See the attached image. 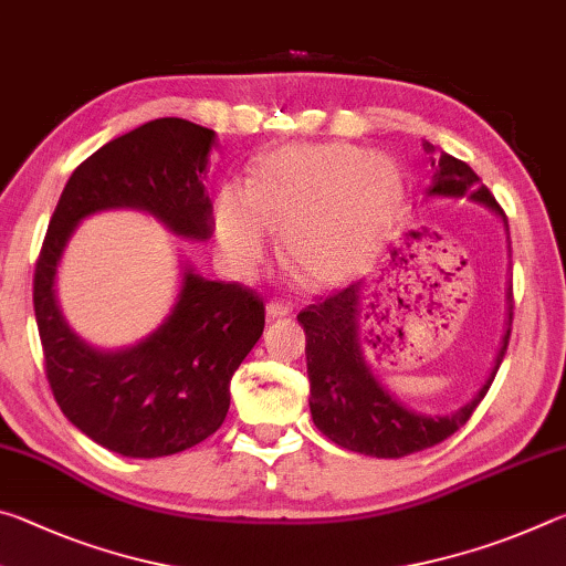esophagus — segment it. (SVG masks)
<instances>
[{"label": "esophagus", "instance_id": "obj_1", "mask_svg": "<svg viewBox=\"0 0 566 566\" xmlns=\"http://www.w3.org/2000/svg\"><path fill=\"white\" fill-rule=\"evenodd\" d=\"M292 312V302H284V300H272L270 304H266V314L270 317H286V314Z\"/></svg>", "mask_w": 566, "mask_h": 566}]
</instances>
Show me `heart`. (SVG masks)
Segmentation results:
<instances>
[{"label": "heart", "mask_w": 566, "mask_h": 566, "mask_svg": "<svg viewBox=\"0 0 566 566\" xmlns=\"http://www.w3.org/2000/svg\"><path fill=\"white\" fill-rule=\"evenodd\" d=\"M399 171L352 145H292L272 151L252 187L224 185L214 232L227 264L252 272L282 229L284 262L312 284H344L375 260L399 202Z\"/></svg>", "instance_id": "b5f03b06"}]
</instances>
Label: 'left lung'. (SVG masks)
<instances>
[{
  "mask_svg": "<svg viewBox=\"0 0 566 566\" xmlns=\"http://www.w3.org/2000/svg\"><path fill=\"white\" fill-rule=\"evenodd\" d=\"M424 151L432 161V185L427 189L429 197H469L502 214L494 195L482 185V179L474 175L467 161L447 155V151H437L429 142H424ZM361 300V284L357 282L296 314V322L306 334V375H310V409L314 424L334 444L377 459H399L444 442L459 427L467 424L479 401L490 391L496 369L504 359L514 317L512 286L506 290L510 322H506L502 347L496 352L490 377L469 405L449 417L417 415L399 405L371 377L359 347V319L367 306ZM369 344L375 342L369 339Z\"/></svg>",
  "mask_w": 566,
  "mask_h": 566,
  "instance_id": "8db88e82",
  "label": "left lung"
}]
</instances>
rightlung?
<instances>
[{
  "label": "right lung",
  "instance_id": "obj_1",
  "mask_svg": "<svg viewBox=\"0 0 566 566\" xmlns=\"http://www.w3.org/2000/svg\"><path fill=\"white\" fill-rule=\"evenodd\" d=\"M214 132L179 117L142 124L84 159L66 181L34 270L44 371L64 417L124 457H167L212 437L229 411V381L262 337V296L185 272L179 300L147 339L102 352L66 327L54 274L74 227L102 209H145L171 232L212 237L202 179Z\"/></svg>",
  "mask_w": 566,
  "mask_h": 566
}]
</instances>
